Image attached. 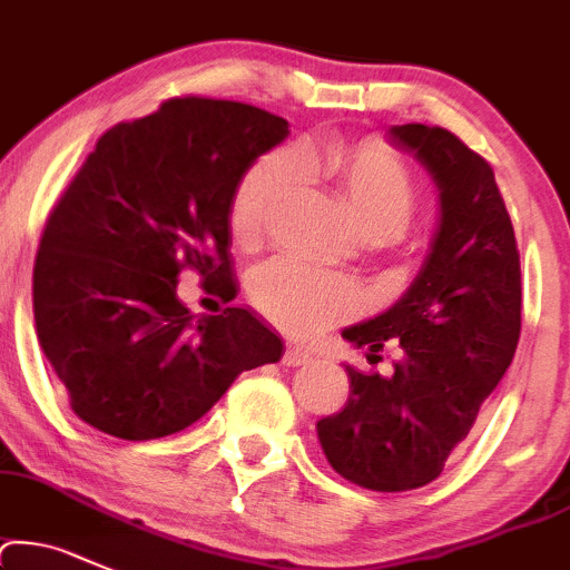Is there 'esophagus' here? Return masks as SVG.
I'll return each mask as SVG.
<instances>
[{
    "label": "esophagus",
    "mask_w": 570,
    "mask_h": 570,
    "mask_svg": "<svg viewBox=\"0 0 570 570\" xmlns=\"http://www.w3.org/2000/svg\"><path fill=\"white\" fill-rule=\"evenodd\" d=\"M307 361H312V353L309 351H304V347H285V353H283V364L285 366H302V364H307Z\"/></svg>",
    "instance_id": "34e87169"
}]
</instances>
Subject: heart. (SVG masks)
I'll return each instance as SVG.
<instances>
[{
    "instance_id": "b5f03b06",
    "label": "heart",
    "mask_w": 570,
    "mask_h": 570,
    "mask_svg": "<svg viewBox=\"0 0 570 570\" xmlns=\"http://www.w3.org/2000/svg\"><path fill=\"white\" fill-rule=\"evenodd\" d=\"M296 168L332 181L366 236L402 228L419 198L407 163L383 138L302 140L293 151L258 157L236 181L228 223L238 244L258 242L274 200L291 185ZM247 291L255 309L293 336L323 332L361 307V291L351 277L298 258L266 261L249 274Z\"/></svg>"
}]
</instances>
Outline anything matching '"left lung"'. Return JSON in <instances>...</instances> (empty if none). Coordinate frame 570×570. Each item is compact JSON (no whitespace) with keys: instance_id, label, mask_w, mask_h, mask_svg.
Instances as JSON below:
<instances>
[{"instance_id":"1","label":"left lung","mask_w":570,"mask_h":570,"mask_svg":"<svg viewBox=\"0 0 570 570\" xmlns=\"http://www.w3.org/2000/svg\"><path fill=\"white\" fill-rule=\"evenodd\" d=\"M440 189V223L419 277L381 315L342 332L370 356L394 345V375L345 366L351 396L317 421L342 479L375 492L419 489L473 430L522 332L519 249L492 165L443 127H391Z\"/></svg>"}]
</instances>
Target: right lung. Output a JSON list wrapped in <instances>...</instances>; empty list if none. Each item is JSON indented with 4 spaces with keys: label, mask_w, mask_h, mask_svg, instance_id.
Returning a JSON list of instances; mask_svg holds the SVG:
<instances>
[{
    "label": "right lung",
    "mask_w": 570,
    "mask_h": 570,
    "mask_svg": "<svg viewBox=\"0 0 570 570\" xmlns=\"http://www.w3.org/2000/svg\"><path fill=\"white\" fill-rule=\"evenodd\" d=\"M287 121L212 97H174L119 121L53 206L35 258V326L70 407L119 440L181 432L242 372L283 358L249 309L195 321L176 296L195 268L225 302L236 181Z\"/></svg>",
    "instance_id": "right-lung-1"
}]
</instances>
